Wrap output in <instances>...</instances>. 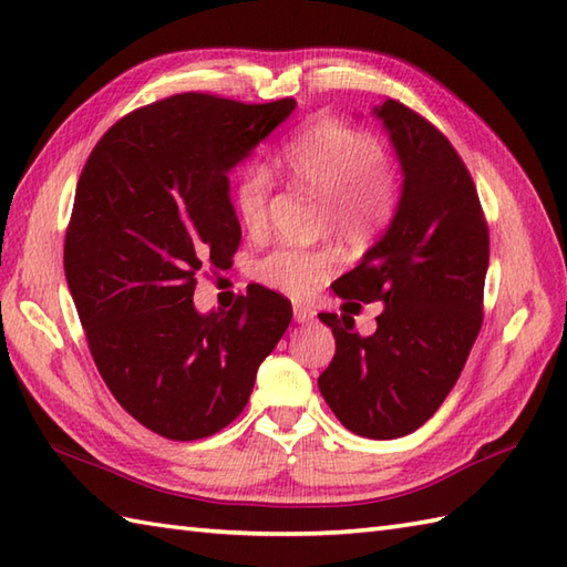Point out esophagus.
Returning a JSON list of instances; mask_svg holds the SVG:
<instances>
[{"label":"esophagus","mask_w":567,"mask_h":567,"mask_svg":"<svg viewBox=\"0 0 567 567\" xmlns=\"http://www.w3.org/2000/svg\"><path fill=\"white\" fill-rule=\"evenodd\" d=\"M292 311H295V321L297 323H307V321H311V319L317 317V311L311 309V307H307V305H302V302H295Z\"/></svg>","instance_id":"34e87169"}]
</instances>
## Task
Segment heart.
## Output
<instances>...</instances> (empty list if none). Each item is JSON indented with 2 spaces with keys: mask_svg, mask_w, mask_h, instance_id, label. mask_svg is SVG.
<instances>
[{
  "mask_svg": "<svg viewBox=\"0 0 567 567\" xmlns=\"http://www.w3.org/2000/svg\"><path fill=\"white\" fill-rule=\"evenodd\" d=\"M280 165L290 183L321 199L323 226L353 246L375 238L400 204V179L382 163V146L368 131L319 116L285 143ZM272 195V175L252 163L240 171L234 204L240 221L260 228ZM339 265L333 248H277L252 265V277L290 297H307Z\"/></svg>",
  "mask_w": 567,
  "mask_h": 567,
  "instance_id": "obj_1",
  "label": "heart"
}]
</instances>
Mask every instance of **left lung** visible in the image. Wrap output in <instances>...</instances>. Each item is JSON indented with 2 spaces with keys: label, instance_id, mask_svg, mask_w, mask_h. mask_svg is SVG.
<instances>
[{
  "label": "left lung",
  "instance_id": "8db88e82",
  "mask_svg": "<svg viewBox=\"0 0 567 567\" xmlns=\"http://www.w3.org/2000/svg\"><path fill=\"white\" fill-rule=\"evenodd\" d=\"M402 167V195L388 231L333 292L382 302L378 329L319 315L336 355L319 375L341 424L365 439H400L436 414L483 327L489 234L477 189L451 141L409 106L372 110Z\"/></svg>",
  "mask_w": 567,
  "mask_h": 567
}]
</instances>
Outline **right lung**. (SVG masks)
Listing matches in <instances>:
<instances>
[{"mask_svg": "<svg viewBox=\"0 0 567 567\" xmlns=\"http://www.w3.org/2000/svg\"><path fill=\"white\" fill-rule=\"evenodd\" d=\"M295 106L183 92L116 122L84 163L65 280L106 388L158 436L231 424L290 327L292 305L272 290L209 315L192 295L204 265L226 268L240 244L228 173Z\"/></svg>", "mask_w": 567, "mask_h": 567, "instance_id": "1", "label": "right lung"}]
</instances>
